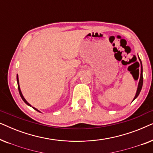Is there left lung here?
<instances>
[{
	"label": "left lung",
	"instance_id": "1",
	"mask_svg": "<svg viewBox=\"0 0 153 153\" xmlns=\"http://www.w3.org/2000/svg\"><path fill=\"white\" fill-rule=\"evenodd\" d=\"M139 60L140 62H141V79H140V81H139V85H138V88H137V93H136V95L134 98L133 100H134L136 98L138 97V95H139L140 92L141 91V88H142V85H143V76H142V73H143V68H142V63H141V59L139 58Z\"/></svg>",
	"mask_w": 153,
	"mask_h": 153
}]
</instances>
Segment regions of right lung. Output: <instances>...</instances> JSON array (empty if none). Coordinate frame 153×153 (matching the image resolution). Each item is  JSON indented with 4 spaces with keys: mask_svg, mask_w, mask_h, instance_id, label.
I'll return each mask as SVG.
<instances>
[{
    "mask_svg": "<svg viewBox=\"0 0 153 153\" xmlns=\"http://www.w3.org/2000/svg\"><path fill=\"white\" fill-rule=\"evenodd\" d=\"M16 79H17V84H18V89H19V94H20V96H21V97H22V99L24 100V102H25V103H26V104H28V106H31V105L30 104L28 103V102L26 101V100H25V98L24 97V96H23V95H22V92H21V90H20V87H19V78H18V75H17V76H16ZM33 108H34L35 110H36V111H39L37 109V108H34V107H33Z\"/></svg>",
    "mask_w": 153,
    "mask_h": 153,
    "instance_id": "obj_1",
    "label": "right lung"
}]
</instances>
